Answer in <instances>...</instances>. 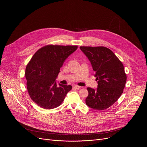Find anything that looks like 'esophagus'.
I'll use <instances>...</instances> for the list:
<instances>
[{
    "label": "esophagus",
    "mask_w": 147,
    "mask_h": 147,
    "mask_svg": "<svg viewBox=\"0 0 147 147\" xmlns=\"http://www.w3.org/2000/svg\"><path fill=\"white\" fill-rule=\"evenodd\" d=\"M73 88H75V89H77V90H78V89H80V88H81L80 86H77V85H74V86H73Z\"/></svg>",
    "instance_id": "obj_1"
}]
</instances>
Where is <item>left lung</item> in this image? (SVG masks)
I'll use <instances>...</instances> for the list:
<instances>
[{"instance_id":"obj_1","label":"left lung","mask_w":147,"mask_h":147,"mask_svg":"<svg viewBox=\"0 0 147 147\" xmlns=\"http://www.w3.org/2000/svg\"><path fill=\"white\" fill-rule=\"evenodd\" d=\"M88 57L98 81L96 90L88 88L86 104L96 110L111 106L121 96L127 81L122 62L110 49L105 47H80Z\"/></svg>"}]
</instances>
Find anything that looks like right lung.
I'll return each instance as SVG.
<instances>
[{"mask_svg": "<svg viewBox=\"0 0 147 147\" xmlns=\"http://www.w3.org/2000/svg\"><path fill=\"white\" fill-rule=\"evenodd\" d=\"M77 45H48L39 49L26 69L27 88L31 99L44 109L59 107L71 85L59 84L56 78L65 60L77 50Z\"/></svg>", "mask_w": 147, "mask_h": 147, "instance_id": "obj_1", "label": "right lung"}]
</instances>
